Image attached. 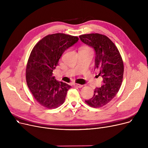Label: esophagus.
<instances>
[{
	"label": "esophagus",
	"instance_id": "esophagus-1",
	"mask_svg": "<svg viewBox=\"0 0 148 148\" xmlns=\"http://www.w3.org/2000/svg\"><path fill=\"white\" fill-rule=\"evenodd\" d=\"M74 86L77 87V88H81L83 87V85L82 84H77V83H75L74 84Z\"/></svg>",
	"mask_w": 148,
	"mask_h": 148
}]
</instances>
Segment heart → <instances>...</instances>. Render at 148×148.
<instances>
[{
    "mask_svg": "<svg viewBox=\"0 0 148 148\" xmlns=\"http://www.w3.org/2000/svg\"><path fill=\"white\" fill-rule=\"evenodd\" d=\"M81 50H87V51H91V49L89 47L85 46V47H83L81 48Z\"/></svg>",
    "mask_w": 148,
    "mask_h": 148,
    "instance_id": "obj_1",
    "label": "heart"
}]
</instances>
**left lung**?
Wrapping results in <instances>:
<instances>
[{
	"label": "left lung",
	"instance_id": "obj_1",
	"mask_svg": "<svg viewBox=\"0 0 148 148\" xmlns=\"http://www.w3.org/2000/svg\"><path fill=\"white\" fill-rule=\"evenodd\" d=\"M79 37L83 42L95 49L97 76L102 77L104 83L96 88L94 96L85 102L94 108L101 107L111 101L120 89L124 69L122 58L117 47L104 35L89 34Z\"/></svg>",
	"mask_w": 148,
	"mask_h": 148
}]
</instances>
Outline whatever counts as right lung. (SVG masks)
I'll return each instance as SVG.
<instances>
[{"mask_svg": "<svg viewBox=\"0 0 148 148\" xmlns=\"http://www.w3.org/2000/svg\"><path fill=\"white\" fill-rule=\"evenodd\" d=\"M79 41L77 36L58 33L48 35L38 41L31 51L26 69L27 86L41 106L51 109L64 103L71 86L58 82L53 71L62 54Z\"/></svg>", "mask_w": 148, "mask_h": 148, "instance_id": "right-lung-1", "label": "right lung"}]
</instances>
